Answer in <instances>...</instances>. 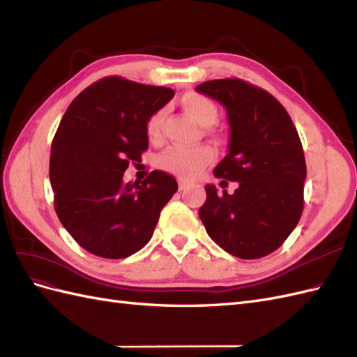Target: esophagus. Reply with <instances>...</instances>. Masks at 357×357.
Masks as SVG:
<instances>
[{"mask_svg":"<svg viewBox=\"0 0 357 357\" xmlns=\"http://www.w3.org/2000/svg\"><path fill=\"white\" fill-rule=\"evenodd\" d=\"M189 186H190V185H189V183H188L186 180H183V178L178 180V189H180V190H186Z\"/></svg>","mask_w":357,"mask_h":357,"instance_id":"34e87169","label":"esophagus"}]
</instances>
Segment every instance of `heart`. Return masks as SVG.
Instances as JSON below:
<instances>
[{"instance_id":"heart-1","label":"heart","mask_w":357,"mask_h":357,"mask_svg":"<svg viewBox=\"0 0 357 357\" xmlns=\"http://www.w3.org/2000/svg\"><path fill=\"white\" fill-rule=\"evenodd\" d=\"M181 109L189 114L198 125L208 128L213 126L219 119V109L214 101L207 96L195 92H188L180 100ZM164 112L158 110L147 119L146 122V134L150 139H158L160 137V126ZM214 159L213 149L207 144H201L197 147L183 149V147H171L167 152L162 153L158 159V165L162 169H167L174 174L193 178L201 174V171L211 164Z\"/></svg>"}]
</instances>
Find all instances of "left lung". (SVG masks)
Here are the masks:
<instances>
[{"label": "left lung", "instance_id": "left-lung-1", "mask_svg": "<svg viewBox=\"0 0 357 357\" xmlns=\"http://www.w3.org/2000/svg\"><path fill=\"white\" fill-rule=\"evenodd\" d=\"M197 91L228 113L229 150L214 176L238 181L232 195L205 186L199 218L225 252L264 257L286 241L304 210L307 167L296 128L271 93L241 79L204 82Z\"/></svg>", "mask_w": 357, "mask_h": 357}]
</instances>
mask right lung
I'll use <instances>...</instances> for the list:
<instances>
[{
  "mask_svg": "<svg viewBox=\"0 0 357 357\" xmlns=\"http://www.w3.org/2000/svg\"><path fill=\"white\" fill-rule=\"evenodd\" d=\"M174 91L104 77L82 91L53 137L49 176L61 223L84 250L105 259L137 253L150 241L176 178L152 171L123 183L129 162L149 147L147 119Z\"/></svg>",
  "mask_w": 357,
  "mask_h": 357,
  "instance_id": "1",
  "label": "right lung"
}]
</instances>
